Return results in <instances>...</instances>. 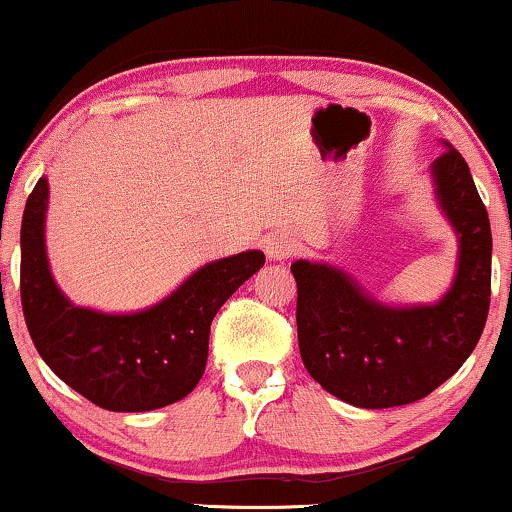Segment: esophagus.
Masks as SVG:
<instances>
[{
  "label": "esophagus",
  "mask_w": 512,
  "mask_h": 512,
  "mask_svg": "<svg viewBox=\"0 0 512 512\" xmlns=\"http://www.w3.org/2000/svg\"><path fill=\"white\" fill-rule=\"evenodd\" d=\"M263 251L268 254L270 261H284V258H291L293 254H296L298 242H296V237H293V235L277 230V233L265 237Z\"/></svg>",
  "instance_id": "esophagus-1"
}]
</instances>
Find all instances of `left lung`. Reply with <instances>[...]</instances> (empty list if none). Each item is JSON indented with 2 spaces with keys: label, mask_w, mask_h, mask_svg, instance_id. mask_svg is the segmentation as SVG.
I'll return each instance as SVG.
<instances>
[{
  "label": "left lung",
  "mask_w": 512,
  "mask_h": 512,
  "mask_svg": "<svg viewBox=\"0 0 512 512\" xmlns=\"http://www.w3.org/2000/svg\"><path fill=\"white\" fill-rule=\"evenodd\" d=\"M440 207L459 233V270L438 305L394 310L345 272L324 263L291 265L303 363L328 394L380 410L429 396L478 345L492 296V228L485 202L452 144L433 160Z\"/></svg>",
  "instance_id": "obj_1"
}]
</instances>
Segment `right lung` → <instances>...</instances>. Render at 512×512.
<instances>
[{"label": "right lung", "mask_w": 512, "mask_h": 512, "mask_svg": "<svg viewBox=\"0 0 512 512\" xmlns=\"http://www.w3.org/2000/svg\"><path fill=\"white\" fill-rule=\"evenodd\" d=\"M46 200L48 181L41 177L20 226V303L46 366L111 412L165 408L191 394L207 366L212 319L263 268V251L205 265L151 310L102 314L72 305L53 282L44 244Z\"/></svg>", "instance_id": "right-lung-1"}]
</instances>
